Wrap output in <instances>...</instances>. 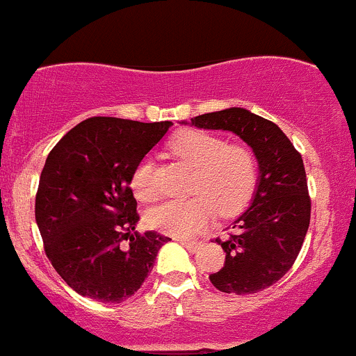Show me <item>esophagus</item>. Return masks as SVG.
<instances>
[{
  "instance_id": "obj_1",
  "label": "esophagus",
  "mask_w": 356,
  "mask_h": 356,
  "mask_svg": "<svg viewBox=\"0 0 356 356\" xmlns=\"http://www.w3.org/2000/svg\"><path fill=\"white\" fill-rule=\"evenodd\" d=\"M181 244L184 245L189 252H196V250L200 249V244H197V242H193V241H181Z\"/></svg>"
}]
</instances>
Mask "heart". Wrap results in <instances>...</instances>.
I'll return each mask as SVG.
<instances>
[{
  "label": "heart",
  "mask_w": 356,
  "mask_h": 356,
  "mask_svg": "<svg viewBox=\"0 0 356 356\" xmlns=\"http://www.w3.org/2000/svg\"><path fill=\"white\" fill-rule=\"evenodd\" d=\"M172 152L196 167L189 200H170L152 208L147 223L162 234L188 237L208 225L215 216L232 215L245 207L256 188V156L242 145H227L222 136L204 131H184L170 141ZM153 160L147 156L134 167L131 188L138 200L155 197Z\"/></svg>",
  "instance_id": "obj_1"
}]
</instances>
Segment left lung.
Returning a JSON list of instances; mask_svg holds the SVG:
<instances>
[{"instance_id":"8db88e82","label":"left lung","mask_w":356,"mask_h":356,"mask_svg":"<svg viewBox=\"0 0 356 356\" xmlns=\"http://www.w3.org/2000/svg\"><path fill=\"white\" fill-rule=\"evenodd\" d=\"M191 124L232 131L252 148L259 163L252 203L227 238H216L225 264L209 275L220 291L256 293L286 275L304 244L310 223L304 160L275 122L242 107L197 115Z\"/></svg>"}]
</instances>
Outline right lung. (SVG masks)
Masks as SVG:
<instances>
[{
  "label": "right lung",
  "mask_w": 356,
  "mask_h": 356,
  "mask_svg": "<svg viewBox=\"0 0 356 356\" xmlns=\"http://www.w3.org/2000/svg\"><path fill=\"white\" fill-rule=\"evenodd\" d=\"M170 121L90 118L47 155L35 196V222L46 256L76 293L122 302L140 290L160 247L170 238L134 232L140 215L131 191L134 167ZM122 240H129L128 248Z\"/></svg>",
  "instance_id": "right-lung-1"
}]
</instances>
